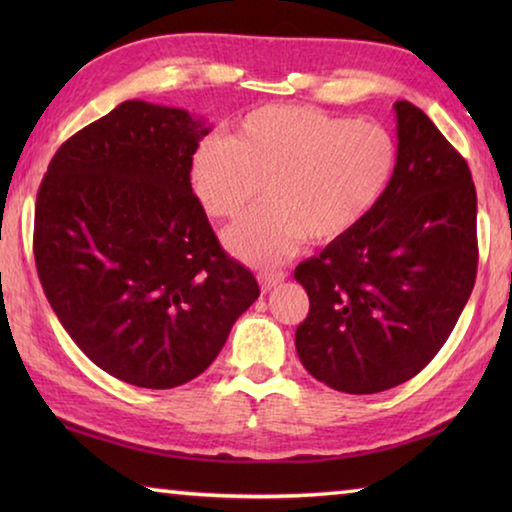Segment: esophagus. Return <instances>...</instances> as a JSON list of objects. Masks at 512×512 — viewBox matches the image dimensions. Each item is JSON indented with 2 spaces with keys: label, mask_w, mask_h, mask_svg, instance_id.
<instances>
[{
  "label": "esophagus",
  "mask_w": 512,
  "mask_h": 512,
  "mask_svg": "<svg viewBox=\"0 0 512 512\" xmlns=\"http://www.w3.org/2000/svg\"><path fill=\"white\" fill-rule=\"evenodd\" d=\"M284 277H287L284 271H262L257 275V280L262 284V291H271L277 284L284 282Z\"/></svg>",
  "instance_id": "1"
}]
</instances>
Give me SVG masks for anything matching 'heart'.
<instances>
[{
    "label": "heart",
    "instance_id": "obj_1",
    "mask_svg": "<svg viewBox=\"0 0 512 512\" xmlns=\"http://www.w3.org/2000/svg\"><path fill=\"white\" fill-rule=\"evenodd\" d=\"M395 164V137L375 121L264 106L232 137L198 144L189 176L214 219H237L266 185L268 203L225 232V244L244 262L275 264L305 237L323 244L357 228L386 194Z\"/></svg>",
    "mask_w": 512,
    "mask_h": 512
}]
</instances>
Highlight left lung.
<instances>
[{"label": "left lung", "mask_w": 512, "mask_h": 512, "mask_svg": "<svg viewBox=\"0 0 512 512\" xmlns=\"http://www.w3.org/2000/svg\"><path fill=\"white\" fill-rule=\"evenodd\" d=\"M397 164L348 235L298 264L309 314L296 350L311 377L352 395L388 391L427 366L474 289L476 189L433 121L395 101Z\"/></svg>", "instance_id": "8db88e82"}]
</instances>
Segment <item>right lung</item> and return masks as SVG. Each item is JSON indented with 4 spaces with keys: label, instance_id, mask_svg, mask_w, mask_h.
Segmentation results:
<instances>
[{
    "label": "right lung",
    "instance_id": "1",
    "mask_svg": "<svg viewBox=\"0 0 512 512\" xmlns=\"http://www.w3.org/2000/svg\"><path fill=\"white\" fill-rule=\"evenodd\" d=\"M207 133L187 110L124 101L60 146L38 189L33 255L49 305L126 384L192 381L259 296L192 192Z\"/></svg>",
    "mask_w": 512,
    "mask_h": 512
}]
</instances>
